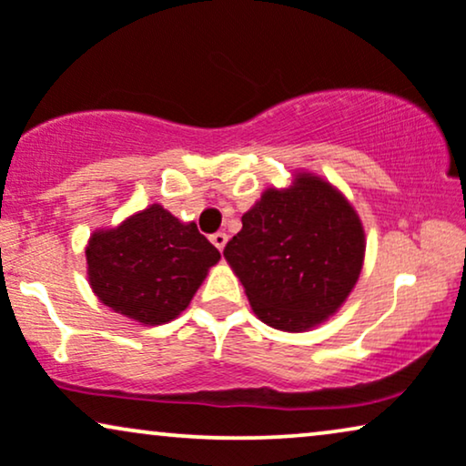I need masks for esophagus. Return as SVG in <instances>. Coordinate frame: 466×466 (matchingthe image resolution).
<instances>
[{"label":"esophagus","instance_id":"esophagus-1","mask_svg":"<svg viewBox=\"0 0 466 466\" xmlns=\"http://www.w3.org/2000/svg\"><path fill=\"white\" fill-rule=\"evenodd\" d=\"M210 243H213L219 251H223V247H226V243H228V234L226 232H215L213 237H210Z\"/></svg>","mask_w":466,"mask_h":466}]
</instances>
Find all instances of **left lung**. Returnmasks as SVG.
<instances>
[{"label": "left lung", "instance_id": "left-lung-1", "mask_svg": "<svg viewBox=\"0 0 466 466\" xmlns=\"http://www.w3.org/2000/svg\"><path fill=\"white\" fill-rule=\"evenodd\" d=\"M223 256L264 324L300 332L350 296L362 270L364 229L330 183L300 175L289 189L264 191Z\"/></svg>", "mask_w": 466, "mask_h": 466}]
</instances>
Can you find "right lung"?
I'll use <instances>...</instances> for the list:
<instances>
[{"label": "right lung", "instance_id": "right-lung-1", "mask_svg": "<svg viewBox=\"0 0 466 466\" xmlns=\"http://www.w3.org/2000/svg\"><path fill=\"white\" fill-rule=\"evenodd\" d=\"M91 289L115 313L159 326L185 311L221 253L159 204L119 228L102 229L86 245Z\"/></svg>", "mask_w": 466, "mask_h": 466}]
</instances>
